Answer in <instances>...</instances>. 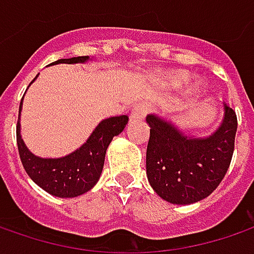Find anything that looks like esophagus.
Listing matches in <instances>:
<instances>
[{"instance_id": "esophagus-1", "label": "esophagus", "mask_w": 254, "mask_h": 254, "mask_svg": "<svg viewBox=\"0 0 254 254\" xmlns=\"http://www.w3.org/2000/svg\"><path fill=\"white\" fill-rule=\"evenodd\" d=\"M151 110V106L148 104V103H137L134 107H132L131 114H130V117H131L132 120H138V119H144L148 113Z\"/></svg>"}]
</instances>
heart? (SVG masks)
I'll use <instances>...</instances> for the list:
<instances>
[{
    "label": "heart",
    "instance_id": "1",
    "mask_svg": "<svg viewBox=\"0 0 254 254\" xmlns=\"http://www.w3.org/2000/svg\"><path fill=\"white\" fill-rule=\"evenodd\" d=\"M178 79H181V80H185V79H187V77H185V76H184V74H181V76H178Z\"/></svg>",
    "mask_w": 254,
    "mask_h": 254
}]
</instances>
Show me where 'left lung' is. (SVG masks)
I'll use <instances>...</instances> for the list:
<instances>
[{
  "mask_svg": "<svg viewBox=\"0 0 254 254\" xmlns=\"http://www.w3.org/2000/svg\"><path fill=\"white\" fill-rule=\"evenodd\" d=\"M147 177L162 199L188 205L209 196L228 172L235 150L238 117L225 104L220 127L208 138L184 135L171 123L150 114Z\"/></svg>",
  "mask_w": 254,
  "mask_h": 254,
  "instance_id": "obj_1",
  "label": "left lung"
}]
</instances>
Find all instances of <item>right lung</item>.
<instances>
[{"instance_id": "obj_1", "label": "right lung", "mask_w": 254, "mask_h": 254, "mask_svg": "<svg viewBox=\"0 0 254 254\" xmlns=\"http://www.w3.org/2000/svg\"><path fill=\"white\" fill-rule=\"evenodd\" d=\"M87 56L70 59H59L54 64H79L86 62ZM36 79V77H35ZM34 79V80H35ZM32 80V82H34ZM31 82V83H32ZM19 104V112H21ZM128 122V116H119L103 120L89 140L72 154L64 158H39L28 151L19 134V119L16 123V144L19 158L26 174L42 190L59 198L79 196L89 190L100 178L104 164L106 150L114 135L120 134Z\"/></svg>"}]
</instances>
